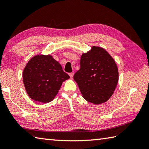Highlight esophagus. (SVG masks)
Returning a JSON list of instances; mask_svg holds the SVG:
<instances>
[{
  "instance_id": "esophagus-1",
  "label": "esophagus",
  "mask_w": 149,
  "mask_h": 149,
  "mask_svg": "<svg viewBox=\"0 0 149 149\" xmlns=\"http://www.w3.org/2000/svg\"><path fill=\"white\" fill-rule=\"evenodd\" d=\"M69 75H70V78H71V79H72V78H73V76H74V73H73V72H72V73H70V74H69Z\"/></svg>"
}]
</instances>
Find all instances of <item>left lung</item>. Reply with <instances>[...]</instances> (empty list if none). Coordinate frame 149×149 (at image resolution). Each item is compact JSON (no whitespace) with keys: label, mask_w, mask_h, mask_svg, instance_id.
Listing matches in <instances>:
<instances>
[{"label":"left lung","mask_w":149,"mask_h":149,"mask_svg":"<svg viewBox=\"0 0 149 149\" xmlns=\"http://www.w3.org/2000/svg\"><path fill=\"white\" fill-rule=\"evenodd\" d=\"M80 66L74 79L84 99L96 105L108 100L118 81V67L111 56L102 47L92 46L81 55Z\"/></svg>","instance_id":"obj_1"}]
</instances>
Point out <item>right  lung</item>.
<instances>
[{"instance_id":"obj_1","label":"right lung","mask_w":149,"mask_h":149,"mask_svg":"<svg viewBox=\"0 0 149 149\" xmlns=\"http://www.w3.org/2000/svg\"><path fill=\"white\" fill-rule=\"evenodd\" d=\"M69 78L59 63L49 54L34 56L23 71V82L28 95L42 103L51 102L63 82Z\"/></svg>"}]
</instances>
